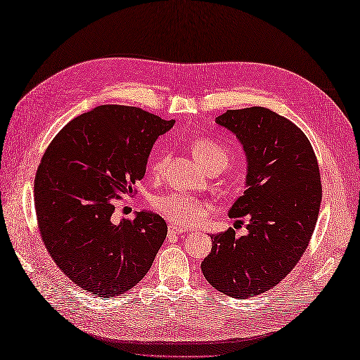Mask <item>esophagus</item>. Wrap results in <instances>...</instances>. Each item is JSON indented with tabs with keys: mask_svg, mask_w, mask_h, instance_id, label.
<instances>
[{
	"mask_svg": "<svg viewBox=\"0 0 360 360\" xmlns=\"http://www.w3.org/2000/svg\"><path fill=\"white\" fill-rule=\"evenodd\" d=\"M168 233L169 234H183V233H186V228H183V226L176 225V224H169Z\"/></svg>",
	"mask_w": 360,
	"mask_h": 360,
	"instance_id": "1",
	"label": "esophagus"
}]
</instances>
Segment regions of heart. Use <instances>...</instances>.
Masks as SVG:
<instances>
[{
	"label": "heart",
	"instance_id": "b5f03b06",
	"mask_svg": "<svg viewBox=\"0 0 360 360\" xmlns=\"http://www.w3.org/2000/svg\"><path fill=\"white\" fill-rule=\"evenodd\" d=\"M191 148L193 156L197 158L202 168L207 171L214 165H219V163L226 167L228 158H230V153H228V150L222 144L216 143V141L209 138L193 139ZM165 163L167 153L165 150H160L156 155L153 163H151V172L160 174L163 171V167H165ZM155 207L168 221L181 226L198 225L205 219V216L209 214V205H207V202H202L198 198L180 192L163 195V197L156 200Z\"/></svg>",
	"mask_w": 360,
	"mask_h": 360
}]
</instances>
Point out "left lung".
<instances>
[{
	"label": "left lung",
	"mask_w": 360,
	"mask_h": 360,
	"mask_svg": "<svg viewBox=\"0 0 360 360\" xmlns=\"http://www.w3.org/2000/svg\"><path fill=\"white\" fill-rule=\"evenodd\" d=\"M216 123L246 155V191L228 214L246 217L248 234L228 228L212 236L201 271L217 291L248 299L276 287L307 250L321 202L320 168L307 135L267 108L228 110Z\"/></svg>",
	"instance_id": "obj_1"
}]
</instances>
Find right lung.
<instances>
[{"mask_svg":"<svg viewBox=\"0 0 360 360\" xmlns=\"http://www.w3.org/2000/svg\"><path fill=\"white\" fill-rule=\"evenodd\" d=\"M174 123L136 106L102 105L73 118L48 146L34 180L39 231L56 264L82 290L117 297L153 264L165 221L146 210L118 224L111 217Z\"/></svg>","mask_w":360,"mask_h":360,"instance_id":"obj_1","label":"right lung"}]
</instances>
